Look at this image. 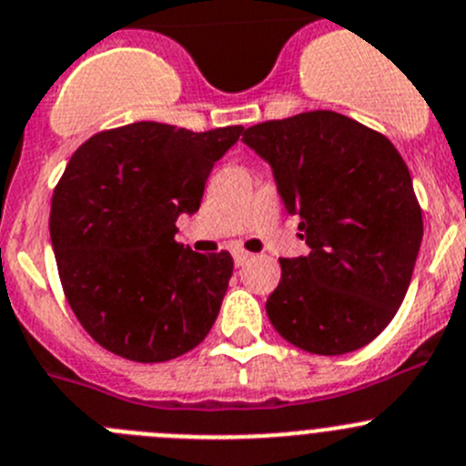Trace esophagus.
Instances as JSON below:
<instances>
[{"label":"esophagus","instance_id":"1","mask_svg":"<svg viewBox=\"0 0 466 466\" xmlns=\"http://www.w3.org/2000/svg\"><path fill=\"white\" fill-rule=\"evenodd\" d=\"M250 252H246V250H234V264L237 266H243V264H248V261H250Z\"/></svg>","mask_w":466,"mask_h":466}]
</instances>
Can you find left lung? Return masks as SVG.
Here are the masks:
<instances>
[{
	"instance_id": "8db88e82",
	"label": "left lung",
	"mask_w": 466,
	"mask_h": 466,
	"mask_svg": "<svg viewBox=\"0 0 466 466\" xmlns=\"http://www.w3.org/2000/svg\"><path fill=\"white\" fill-rule=\"evenodd\" d=\"M268 161L309 252L279 259L266 300L273 328L314 355L367 346L408 293L423 238L412 177L391 141L334 111H307L243 132Z\"/></svg>"
}]
</instances>
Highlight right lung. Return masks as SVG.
<instances>
[{
  "mask_svg": "<svg viewBox=\"0 0 466 466\" xmlns=\"http://www.w3.org/2000/svg\"><path fill=\"white\" fill-rule=\"evenodd\" d=\"M241 134L134 123L95 134L67 161L49 237L67 302L102 348L155 364L209 334L234 261L177 243L175 223L200 209L211 168Z\"/></svg>",
  "mask_w": 466,
  "mask_h": 466,
  "instance_id": "add662e5",
  "label": "right lung"
}]
</instances>
